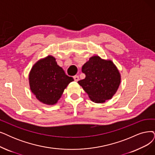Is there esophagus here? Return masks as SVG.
Here are the masks:
<instances>
[{"label":"esophagus","instance_id":"34e87169","mask_svg":"<svg viewBox=\"0 0 155 155\" xmlns=\"http://www.w3.org/2000/svg\"><path fill=\"white\" fill-rule=\"evenodd\" d=\"M73 78H74V81H79V78L78 76L76 75V76H74Z\"/></svg>","mask_w":155,"mask_h":155}]
</instances>
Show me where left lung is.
<instances>
[{
  "label": "left lung",
  "instance_id": "obj_1",
  "mask_svg": "<svg viewBox=\"0 0 155 155\" xmlns=\"http://www.w3.org/2000/svg\"><path fill=\"white\" fill-rule=\"evenodd\" d=\"M84 79L78 83L95 103H104L112 98L121 82V76L111 60L98 56L91 57L82 67Z\"/></svg>",
  "mask_w": 155,
  "mask_h": 155
}]
</instances>
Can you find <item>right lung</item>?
<instances>
[{
	"label": "right lung",
	"instance_id": "right-lung-1",
	"mask_svg": "<svg viewBox=\"0 0 155 155\" xmlns=\"http://www.w3.org/2000/svg\"><path fill=\"white\" fill-rule=\"evenodd\" d=\"M31 91L41 102L47 105L56 104L67 85L74 81L66 75L55 58L49 55L34 65L29 73Z\"/></svg>",
	"mask_w": 155,
	"mask_h": 155
}]
</instances>
